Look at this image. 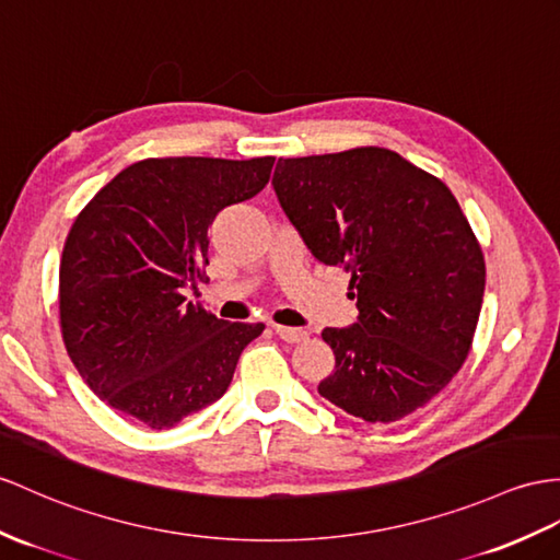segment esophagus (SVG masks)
I'll use <instances>...</instances> for the list:
<instances>
[{
  "instance_id": "obj_1",
  "label": "esophagus",
  "mask_w": 560,
  "mask_h": 560,
  "mask_svg": "<svg viewBox=\"0 0 560 560\" xmlns=\"http://www.w3.org/2000/svg\"><path fill=\"white\" fill-rule=\"evenodd\" d=\"M272 330H276V335H278L280 339H284V342H290V345H299V342H304V339H308V332L302 330V327L276 325V327H272Z\"/></svg>"
}]
</instances>
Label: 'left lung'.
I'll return each instance as SVG.
<instances>
[{
    "instance_id": "1",
    "label": "left lung",
    "mask_w": 560,
    "mask_h": 560,
    "mask_svg": "<svg viewBox=\"0 0 560 560\" xmlns=\"http://www.w3.org/2000/svg\"><path fill=\"white\" fill-rule=\"evenodd\" d=\"M272 189L313 258L351 272L359 316L323 330L335 371L320 397L365 422L438 397L468 359L485 294L452 189L383 147L278 159Z\"/></svg>"
}]
</instances>
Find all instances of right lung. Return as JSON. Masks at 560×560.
<instances>
[{
  "label": "right lung",
  "mask_w": 560,
  "mask_h": 560,
  "mask_svg": "<svg viewBox=\"0 0 560 560\" xmlns=\"http://www.w3.org/2000/svg\"><path fill=\"white\" fill-rule=\"evenodd\" d=\"M276 159H144L80 211L59 268L61 335L102 401L168 430L218 401L264 323L187 302L209 264L218 211L266 187Z\"/></svg>",
  "instance_id": "obj_1"
}]
</instances>
